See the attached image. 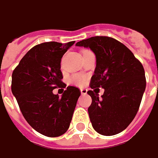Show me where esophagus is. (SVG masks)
<instances>
[{"instance_id":"obj_1","label":"esophagus","mask_w":158,"mask_h":158,"mask_svg":"<svg viewBox=\"0 0 158 158\" xmlns=\"http://www.w3.org/2000/svg\"><path fill=\"white\" fill-rule=\"evenodd\" d=\"M80 91H81V94H82V95H86V94H87V90H86V89L82 88V89H80Z\"/></svg>"}]
</instances>
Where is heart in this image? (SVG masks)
Masks as SVG:
<instances>
[{
	"mask_svg": "<svg viewBox=\"0 0 158 158\" xmlns=\"http://www.w3.org/2000/svg\"><path fill=\"white\" fill-rule=\"evenodd\" d=\"M85 82V77L82 75H75L69 79V83L73 85H83Z\"/></svg>",
	"mask_w": 158,
	"mask_h": 158,
	"instance_id": "obj_1",
	"label": "heart"
}]
</instances>
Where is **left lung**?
Returning <instances> with one entry per match:
<instances>
[{"instance_id": "obj_1", "label": "left lung", "mask_w": 158, "mask_h": 158, "mask_svg": "<svg viewBox=\"0 0 158 158\" xmlns=\"http://www.w3.org/2000/svg\"><path fill=\"white\" fill-rule=\"evenodd\" d=\"M75 46L91 49L96 56L91 79L94 90L88 91L92 127L101 135H115L127 128L138 112L146 89L143 66L125 45L111 37H91ZM99 87L104 89L101 97L95 91Z\"/></svg>"}]
</instances>
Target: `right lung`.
<instances>
[{"label": "right lung", "mask_w": 158, "mask_h": 158, "mask_svg": "<svg viewBox=\"0 0 158 158\" xmlns=\"http://www.w3.org/2000/svg\"><path fill=\"white\" fill-rule=\"evenodd\" d=\"M75 44L49 42L33 47L12 73L11 91L27 122L36 131L48 137H58L69 128L81 92L67 86L61 97L54 94L61 82L60 61Z\"/></svg>", "instance_id": "add662e5"}]
</instances>
